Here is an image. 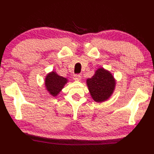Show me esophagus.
<instances>
[{"label":"esophagus","mask_w":154,"mask_h":154,"mask_svg":"<svg viewBox=\"0 0 154 154\" xmlns=\"http://www.w3.org/2000/svg\"><path fill=\"white\" fill-rule=\"evenodd\" d=\"M73 79L75 80V81H81V75L80 74H75L74 75V76H73Z\"/></svg>","instance_id":"obj_1"}]
</instances>
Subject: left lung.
<instances>
[{"label": "left lung", "mask_w": 154, "mask_h": 154, "mask_svg": "<svg viewBox=\"0 0 154 154\" xmlns=\"http://www.w3.org/2000/svg\"><path fill=\"white\" fill-rule=\"evenodd\" d=\"M115 83L112 75L102 68L97 69L93 76L87 80L90 94L97 102H104L111 95Z\"/></svg>", "instance_id": "obj_1"}]
</instances>
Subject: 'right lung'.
<instances>
[{
  "label": "right lung",
  "instance_id": "right-lung-1",
  "mask_svg": "<svg viewBox=\"0 0 154 154\" xmlns=\"http://www.w3.org/2000/svg\"><path fill=\"white\" fill-rule=\"evenodd\" d=\"M45 82L46 88L50 94L54 97L57 95L64 85L67 83V79L52 71L46 76Z\"/></svg>",
  "mask_w": 154,
  "mask_h": 154
}]
</instances>
